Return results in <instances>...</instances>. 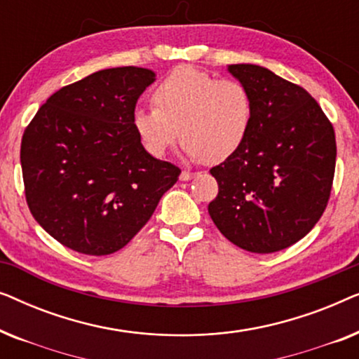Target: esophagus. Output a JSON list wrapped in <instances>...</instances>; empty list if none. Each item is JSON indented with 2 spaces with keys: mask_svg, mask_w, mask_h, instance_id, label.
I'll return each instance as SVG.
<instances>
[{
  "mask_svg": "<svg viewBox=\"0 0 359 359\" xmlns=\"http://www.w3.org/2000/svg\"><path fill=\"white\" fill-rule=\"evenodd\" d=\"M194 175L196 173H191L189 170H183V171H181V175H180V180L181 181H189L191 178H194Z\"/></svg>",
  "mask_w": 359,
  "mask_h": 359,
  "instance_id": "esophagus-1",
  "label": "esophagus"
}]
</instances>
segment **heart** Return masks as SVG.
I'll return each instance as SVG.
<instances>
[{
    "label": "heart",
    "mask_w": 359,
    "mask_h": 359,
    "mask_svg": "<svg viewBox=\"0 0 359 359\" xmlns=\"http://www.w3.org/2000/svg\"><path fill=\"white\" fill-rule=\"evenodd\" d=\"M154 102L155 107L132 111L135 134L154 156H163L181 132V150L188 158L222 163L252 132L255 107L247 88L193 65L171 70L156 85Z\"/></svg>",
    "instance_id": "1"
}]
</instances>
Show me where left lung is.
<instances>
[{
  "label": "left lung",
  "mask_w": 359,
  "mask_h": 359,
  "mask_svg": "<svg viewBox=\"0 0 359 359\" xmlns=\"http://www.w3.org/2000/svg\"><path fill=\"white\" fill-rule=\"evenodd\" d=\"M227 70L248 90L255 117L242 149L210 170L219 194L209 215L237 247L274 253L322 217L335 173V132L304 88L252 63Z\"/></svg>",
  "instance_id": "1"
}]
</instances>
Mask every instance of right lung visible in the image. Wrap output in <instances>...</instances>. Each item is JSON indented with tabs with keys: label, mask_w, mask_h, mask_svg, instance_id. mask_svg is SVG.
Masks as SVG:
<instances>
[{
	"label": "right lung",
	"mask_w": 359,
	"mask_h": 359,
	"mask_svg": "<svg viewBox=\"0 0 359 359\" xmlns=\"http://www.w3.org/2000/svg\"><path fill=\"white\" fill-rule=\"evenodd\" d=\"M155 72L106 68L63 86L24 130L21 166L39 225L78 253L111 255L149 222L181 170L144 149L132 111Z\"/></svg>",
	"instance_id": "right-lung-1"
}]
</instances>
